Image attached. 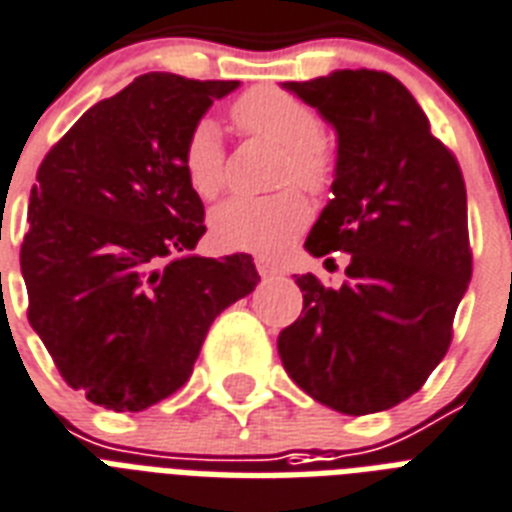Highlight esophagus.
<instances>
[{"label": "esophagus", "mask_w": 512, "mask_h": 512, "mask_svg": "<svg viewBox=\"0 0 512 512\" xmlns=\"http://www.w3.org/2000/svg\"><path fill=\"white\" fill-rule=\"evenodd\" d=\"M256 269H259L261 277H272L277 275V264L269 259H256Z\"/></svg>", "instance_id": "esophagus-1"}]
</instances>
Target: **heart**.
<instances>
[{"label":"heart","instance_id":"obj_1","mask_svg":"<svg viewBox=\"0 0 512 512\" xmlns=\"http://www.w3.org/2000/svg\"><path fill=\"white\" fill-rule=\"evenodd\" d=\"M245 133L283 146L277 184H299L318 194L334 176V149L320 136L318 112L280 87H253L232 106ZM181 168L202 200H213L227 184V154L216 125L197 122L181 149ZM310 221V205L296 189L269 197H232L211 216L213 237L232 251L272 253Z\"/></svg>","mask_w":512,"mask_h":512}]
</instances>
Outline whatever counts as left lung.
<instances>
[{
    "label": "left lung",
    "instance_id": "8db88e82",
    "mask_svg": "<svg viewBox=\"0 0 512 512\" xmlns=\"http://www.w3.org/2000/svg\"><path fill=\"white\" fill-rule=\"evenodd\" d=\"M283 87L318 109L339 141L334 197L304 248L350 253V267L342 288L296 277L304 310L280 331L277 352L323 406L350 417L387 411L449 350L473 272L465 178L387 71L342 69Z\"/></svg>",
    "mask_w": 512,
    "mask_h": 512
}]
</instances>
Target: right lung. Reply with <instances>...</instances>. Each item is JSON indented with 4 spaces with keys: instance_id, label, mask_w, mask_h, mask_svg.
I'll return each instance as SVG.
<instances>
[{
    "instance_id": "right-lung-1",
    "label": "right lung",
    "mask_w": 512,
    "mask_h": 512,
    "mask_svg": "<svg viewBox=\"0 0 512 512\" xmlns=\"http://www.w3.org/2000/svg\"><path fill=\"white\" fill-rule=\"evenodd\" d=\"M237 87L141 74L39 165L21 245L29 323L95 406L144 411L181 390L216 315L259 283L248 253L192 256L205 208L181 168L189 130Z\"/></svg>"
}]
</instances>
